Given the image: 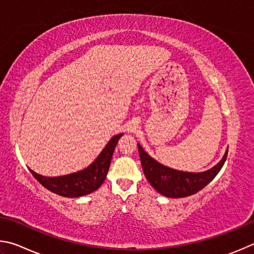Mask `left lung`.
<instances>
[{"label": "left lung", "mask_w": 254, "mask_h": 254, "mask_svg": "<svg viewBox=\"0 0 254 254\" xmlns=\"http://www.w3.org/2000/svg\"><path fill=\"white\" fill-rule=\"evenodd\" d=\"M137 146L146 179L159 194L171 198L190 196L205 188L224 165L229 149H226L221 161L210 170L201 173H190L164 166L156 159L150 157L139 144Z\"/></svg>", "instance_id": "1"}]
</instances>
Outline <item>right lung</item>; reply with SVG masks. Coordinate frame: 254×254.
I'll list each match as a JSON object with an SVG mask.
<instances>
[{
  "label": "right lung",
  "instance_id": "1",
  "mask_svg": "<svg viewBox=\"0 0 254 254\" xmlns=\"http://www.w3.org/2000/svg\"><path fill=\"white\" fill-rule=\"evenodd\" d=\"M123 135L124 134L115 135L95 161L88 167L79 172L64 176L47 177L37 174L30 168L29 170L35 180L52 193L70 198L84 196V195L95 192L105 182L115 147Z\"/></svg>",
  "mask_w": 254,
  "mask_h": 254
}]
</instances>
